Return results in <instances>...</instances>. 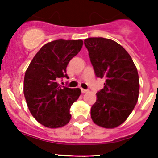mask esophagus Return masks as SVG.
<instances>
[{"label":"esophagus","mask_w":158,"mask_h":158,"mask_svg":"<svg viewBox=\"0 0 158 158\" xmlns=\"http://www.w3.org/2000/svg\"><path fill=\"white\" fill-rule=\"evenodd\" d=\"M81 91L83 94H85V93H87V92L89 91V90H87V89H81Z\"/></svg>","instance_id":"1"}]
</instances>
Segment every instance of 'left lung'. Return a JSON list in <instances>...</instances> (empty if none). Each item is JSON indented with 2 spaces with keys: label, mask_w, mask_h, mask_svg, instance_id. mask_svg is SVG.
I'll use <instances>...</instances> for the list:
<instances>
[{
  "label": "left lung",
  "mask_w": 158,
  "mask_h": 158,
  "mask_svg": "<svg viewBox=\"0 0 158 158\" xmlns=\"http://www.w3.org/2000/svg\"><path fill=\"white\" fill-rule=\"evenodd\" d=\"M98 78L105 79L97 93L91 118L97 125L114 129L125 122L137 103L139 79L132 58L122 46L104 38L84 40Z\"/></svg>",
  "instance_id": "8db88e82"
}]
</instances>
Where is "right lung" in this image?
<instances>
[{
    "label": "right lung",
    "mask_w": 158,
    "mask_h": 158,
    "mask_svg": "<svg viewBox=\"0 0 158 158\" xmlns=\"http://www.w3.org/2000/svg\"><path fill=\"white\" fill-rule=\"evenodd\" d=\"M82 40H55L43 46L33 57L25 72L23 94L28 110L45 127L56 129L67 125L69 109L81 94L79 89L58 84L68 78L66 67L83 47Z\"/></svg>",
    "instance_id": "add662e5"
}]
</instances>
